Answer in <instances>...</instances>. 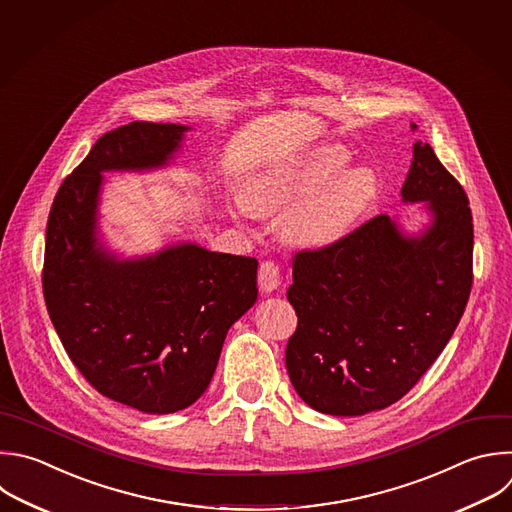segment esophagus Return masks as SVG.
<instances>
[{
    "instance_id": "1",
    "label": "esophagus",
    "mask_w": 512,
    "mask_h": 512,
    "mask_svg": "<svg viewBox=\"0 0 512 512\" xmlns=\"http://www.w3.org/2000/svg\"><path fill=\"white\" fill-rule=\"evenodd\" d=\"M257 281H259V289L261 293H273L281 287L283 283V275L279 271V267L273 261H263L259 265V273H257Z\"/></svg>"
}]
</instances>
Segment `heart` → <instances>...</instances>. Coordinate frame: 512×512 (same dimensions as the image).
I'll list each match as a JSON object with an SVG mask.
<instances>
[{"mask_svg": "<svg viewBox=\"0 0 512 512\" xmlns=\"http://www.w3.org/2000/svg\"><path fill=\"white\" fill-rule=\"evenodd\" d=\"M348 160L350 154L342 146L327 144L271 162L245 183L243 197L233 201V215L253 219L297 207L289 219L297 239L319 249L342 243L376 195L374 175L366 168L332 178Z\"/></svg>", "mask_w": 512, "mask_h": 512, "instance_id": "obj_1", "label": "heart"}]
</instances>
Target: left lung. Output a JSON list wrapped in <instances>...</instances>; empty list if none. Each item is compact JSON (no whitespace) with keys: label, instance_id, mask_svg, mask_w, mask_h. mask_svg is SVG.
I'll return each instance as SVG.
<instances>
[{"label":"left lung","instance_id":"left-lung-1","mask_svg":"<svg viewBox=\"0 0 512 512\" xmlns=\"http://www.w3.org/2000/svg\"><path fill=\"white\" fill-rule=\"evenodd\" d=\"M404 203H424L414 235L380 215L342 243L299 251L287 299L297 329L285 366L321 414L362 416L406 396L452 337L472 287V215L460 183L416 142Z\"/></svg>","mask_w":512,"mask_h":512}]
</instances>
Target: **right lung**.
<instances>
[{"label": "right lung", "instance_id": "1", "mask_svg": "<svg viewBox=\"0 0 512 512\" xmlns=\"http://www.w3.org/2000/svg\"><path fill=\"white\" fill-rule=\"evenodd\" d=\"M185 124L130 122L96 140L56 193L44 297L74 366L106 398L173 414L209 388L229 327L257 301V259L175 243L142 257L104 247V173H144L179 152Z\"/></svg>", "mask_w": 512, "mask_h": 512}]
</instances>
